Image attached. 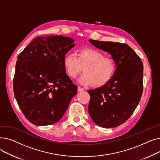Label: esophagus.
<instances>
[{
	"mask_svg": "<svg viewBox=\"0 0 160 160\" xmlns=\"http://www.w3.org/2000/svg\"><path fill=\"white\" fill-rule=\"evenodd\" d=\"M83 90H84V89H83V88H82L81 87H78V92L83 91Z\"/></svg>",
	"mask_w": 160,
	"mask_h": 160,
	"instance_id": "obj_1",
	"label": "esophagus"
}]
</instances>
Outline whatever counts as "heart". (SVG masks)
<instances>
[{
	"label": "heart",
	"mask_w": 160,
	"mask_h": 160,
	"mask_svg": "<svg viewBox=\"0 0 160 160\" xmlns=\"http://www.w3.org/2000/svg\"><path fill=\"white\" fill-rule=\"evenodd\" d=\"M63 66L71 78H77L84 69L86 74L80 78V82L83 85L93 84L95 87L105 85L113 77L117 69L114 59L91 48L81 50L77 55L73 53L66 55Z\"/></svg>",
	"instance_id": "obj_1"
}]
</instances>
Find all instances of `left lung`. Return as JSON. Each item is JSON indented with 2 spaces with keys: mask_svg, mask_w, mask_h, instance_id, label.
Instances as JSON below:
<instances>
[{
  "mask_svg": "<svg viewBox=\"0 0 160 160\" xmlns=\"http://www.w3.org/2000/svg\"><path fill=\"white\" fill-rule=\"evenodd\" d=\"M110 53L117 64L113 77L103 86L89 90L88 112L102 128H115L127 121L137 108L143 90V64L127 44L89 40Z\"/></svg>",
  "mask_w": 160,
  "mask_h": 160,
  "instance_id": "left-lung-1",
  "label": "left lung"
}]
</instances>
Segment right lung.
Listing matches in <instances>:
<instances>
[{
    "instance_id": "add662e5",
    "label": "right lung",
    "mask_w": 160,
    "mask_h": 160,
    "mask_svg": "<svg viewBox=\"0 0 160 160\" xmlns=\"http://www.w3.org/2000/svg\"><path fill=\"white\" fill-rule=\"evenodd\" d=\"M74 41L60 36L36 37L19 54L13 86L25 117L38 126L61 119L78 87L67 75L63 60Z\"/></svg>"
}]
</instances>
